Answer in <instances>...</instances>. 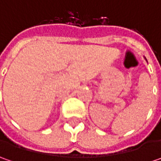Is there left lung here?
<instances>
[{
	"mask_svg": "<svg viewBox=\"0 0 161 161\" xmlns=\"http://www.w3.org/2000/svg\"><path fill=\"white\" fill-rule=\"evenodd\" d=\"M145 59H146V58H145Z\"/></svg>",
	"mask_w": 161,
	"mask_h": 161,
	"instance_id": "1",
	"label": "left lung"
}]
</instances>
